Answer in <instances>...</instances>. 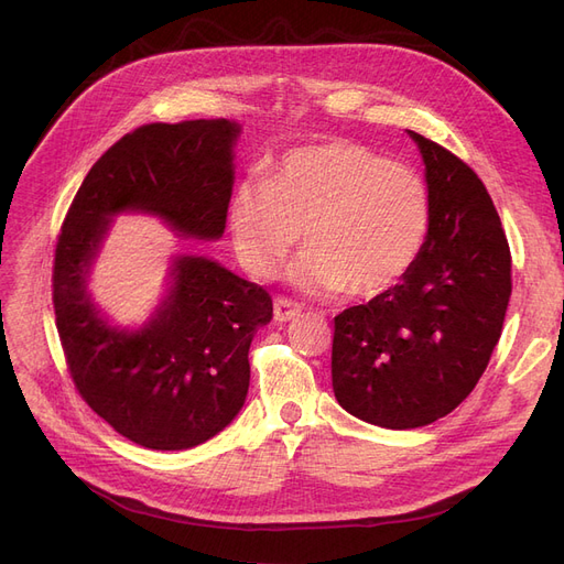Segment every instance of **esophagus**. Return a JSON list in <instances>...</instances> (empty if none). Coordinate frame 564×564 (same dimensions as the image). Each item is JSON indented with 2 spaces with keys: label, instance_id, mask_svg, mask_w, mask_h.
<instances>
[{
  "label": "esophagus",
  "instance_id": "34e87169",
  "mask_svg": "<svg viewBox=\"0 0 564 564\" xmlns=\"http://www.w3.org/2000/svg\"><path fill=\"white\" fill-rule=\"evenodd\" d=\"M301 315V305H296L294 301H289L284 296L275 299V322H289Z\"/></svg>",
  "mask_w": 564,
  "mask_h": 564
}]
</instances>
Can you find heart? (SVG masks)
Returning a JSON list of instances; mask_svg holds the SVG:
<instances>
[{"label":"heart","mask_w":564,"mask_h":564,"mask_svg":"<svg viewBox=\"0 0 564 564\" xmlns=\"http://www.w3.org/2000/svg\"><path fill=\"white\" fill-rule=\"evenodd\" d=\"M228 228L237 261L272 278L301 240L292 278L317 294L377 299L395 289L429 242L431 191L421 174L367 145L332 139L286 150L270 178L232 191Z\"/></svg>","instance_id":"b5f03b06"}]
</instances>
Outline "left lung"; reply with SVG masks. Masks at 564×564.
<instances>
[{"label": "left lung", "instance_id": "left-lung-1", "mask_svg": "<svg viewBox=\"0 0 564 564\" xmlns=\"http://www.w3.org/2000/svg\"><path fill=\"white\" fill-rule=\"evenodd\" d=\"M431 232L414 270L383 296L334 317L332 386L348 414L390 431L421 429L464 402L497 348L510 249L485 183L421 133Z\"/></svg>", "mask_w": 564, "mask_h": 564}]
</instances>
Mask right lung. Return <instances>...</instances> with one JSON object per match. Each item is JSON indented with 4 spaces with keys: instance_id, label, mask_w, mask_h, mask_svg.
<instances>
[{
    "instance_id": "right-lung-1",
    "label": "right lung",
    "mask_w": 564,
    "mask_h": 564,
    "mask_svg": "<svg viewBox=\"0 0 564 564\" xmlns=\"http://www.w3.org/2000/svg\"><path fill=\"white\" fill-rule=\"evenodd\" d=\"M237 135L230 119L133 129L91 166L56 242L54 311L75 388L119 435L148 449L197 447L237 416L251 338L272 319V299L212 259L176 256L162 305L129 332L98 313L87 278L115 214L145 212L183 237L218 240Z\"/></svg>"
}]
</instances>
